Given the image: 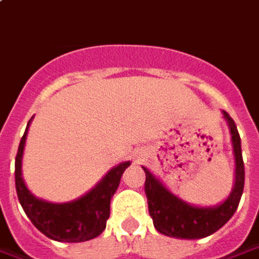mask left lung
I'll return each mask as SVG.
<instances>
[{
    "label": "left lung",
    "mask_w": 259,
    "mask_h": 259,
    "mask_svg": "<svg viewBox=\"0 0 259 259\" xmlns=\"http://www.w3.org/2000/svg\"><path fill=\"white\" fill-rule=\"evenodd\" d=\"M223 114L230 126L235 158L234 188L223 204L215 206H195L187 204L164 187V184L145 166H142L145 171V194L148 199V211L154 227L158 232L166 237L181 239L205 238L228 223L238 208L245 181L241 138L234 119L225 111H223Z\"/></svg>",
    "instance_id": "1"
}]
</instances>
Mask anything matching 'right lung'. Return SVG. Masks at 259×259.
<instances>
[{"label": "right lung", "instance_id": "right-lung-1", "mask_svg": "<svg viewBox=\"0 0 259 259\" xmlns=\"http://www.w3.org/2000/svg\"><path fill=\"white\" fill-rule=\"evenodd\" d=\"M29 122L21 138L15 157V188L22 209L36 230L54 241L84 242L98 237L107 227L111 198L117 191L126 166H130L131 162L125 161L109 169L108 174L81 198L64 204H53L36 198L29 192L22 180V154Z\"/></svg>", "mask_w": 259, "mask_h": 259}]
</instances>
